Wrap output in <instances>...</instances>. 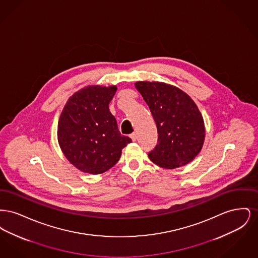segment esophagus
I'll return each instance as SVG.
<instances>
[{"label":"esophagus","instance_id":"esophagus-1","mask_svg":"<svg viewBox=\"0 0 258 258\" xmlns=\"http://www.w3.org/2000/svg\"><path fill=\"white\" fill-rule=\"evenodd\" d=\"M131 138L133 139V141H136V139H137V135L135 133H133L132 135H131Z\"/></svg>","mask_w":258,"mask_h":258}]
</instances>
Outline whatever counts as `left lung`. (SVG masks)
I'll return each mask as SVG.
<instances>
[{"label":"left lung","instance_id":"1","mask_svg":"<svg viewBox=\"0 0 258 258\" xmlns=\"http://www.w3.org/2000/svg\"><path fill=\"white\" fill-rule=\"evenodd\" d=\"M158 128V143L148 156L160 167L187 164L201 151L205 127L195 101L176 87L161 82H136Z\"/></svg>","mask_w":258,"mask_h":258}]
</instances>
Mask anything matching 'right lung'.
I'll return each instance as SVG.
<instances>
[{
  "instance_id": "add662e5",
  "label": "right lung",
  "mask_w": 258,
  "mask_h": 258,
  "mask_svg": "<svg viewBox=\"0 0 258 258\" xmlns=\"http://www.w3.org/2000/svg\"><path fill=\"white\" fill-rule=\"evenodd\" d=\"M116 86H89L68 100L58 124V141L76 168L100 174L114 166L122 149L132 142L121 135L109 102Z\"/></svg>"
}]
</instances>
